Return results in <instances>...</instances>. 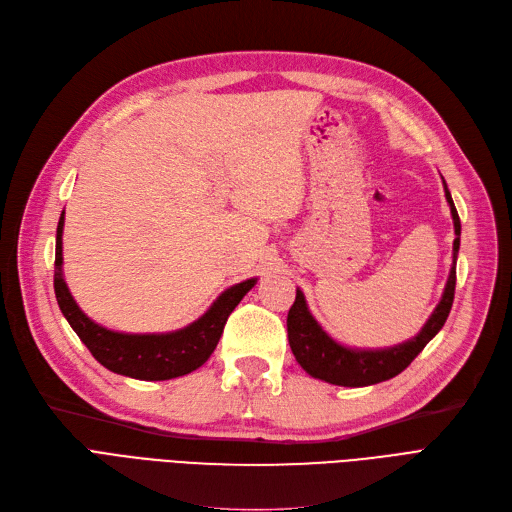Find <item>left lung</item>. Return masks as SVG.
I'll return each mask as SVG.
<instances>
[{
    "mask_svg": "<svg viewBox=\"0 0 512 512\" xmlns=\"http://www.w3.org/2000/svg\"><path fill=\"white\" fill-rule=\"evenodd\" d=\"M443 189L454 218V264L452 271H449L441 302L424 323L420 334L403 344L388 346V349H349V346H344L336 342L332 336L325 334L323 327L311 315L309 306H306L302 290H296V300L288 313V340L296 361L306 374L338 386L357 388L378 384L401 374L405 367L420 355L424 346L437 336L454 304L456 260L460 250V216L456 212L452 193H449L445 180Z\"/></svg>",
    "mask_w": 512,
    "mask_h": 512,
    "instance_id": "left-lung-1",
    "label": "left lung"
}]
</instances>
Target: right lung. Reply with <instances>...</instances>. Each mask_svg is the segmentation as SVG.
Listing matches in <instances>:
<instances>
[{
	"label": "right lung",
	"mask_w": 512,
	"mask_h": 512,
	"mask_svg": "<svg viewBox=\"0 0 512 512\" xmlns=\"http://www.w3.org/2000/svg\"><path fill=\"white\" fill-rule=\"evenodd\" d=\"M65 210L56 229L54 292L60 311L92 357L107 370L136 380H170L195 372L210 359L222 336L224 323L258 279H245L224 290L210 309L191 325L168 334H124L94 323L73 300L63 277Z\"/></svg>",
	"instance_id": "add662e5"
}]
</instances>
